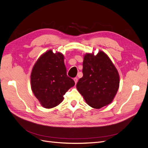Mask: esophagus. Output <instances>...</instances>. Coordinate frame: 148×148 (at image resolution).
Here are the masks:
<instances>
[{
	"instance_id": "obj_1",
	"label": "esophagus",
	"mask_w": 148,
	"mask_h": 148,
	"mask_svg": "<svg viewBox=\"0 0 148 148\" xmlns=\"http://www.w3.org/2000/svg\"><path fill=\"white\" fill-rule=\"evenodd\" d=\"M73 80H74V82H75V84H77V82H78V78H73Z\"/></svg>"
}]
</instances>
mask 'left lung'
<instances>
[{
    "label": "left lung",
    "instance_id": "1",
    "mask_svg": "<svg viewBox=\"0 0 148 148\" xmlns=\"http://www.w3.org/2000/svg\"><path fill=\"white\" fill-rule=\"evenodd\" d=\"M83 77L77 84L78 92L87 104L101 109L113 101L119 88L120 76L105 52L86 53L83 62Z\"/></svg>",
    "mask_w": 148,
    "mask_h": 148
}]
</instances>
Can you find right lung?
Instances as JSON below:
<instances>
[{
	"mask_svg": "<svg viewBox=\"0 0 148 148\" xmlns=\"http://www.w3.org/2000/svg\"><path fill=\"white\" fill-rule=\"evenodd\" d=\"M31 87L34 95L46 109L53 108L63 101L64 95L75 85L66 75L64 56L49 50L39 57L31 73Z\"/></svg>",
	"mask_w": 148,
	"mask_h": 148,
	"instance_id": "add662e5",
	"label": "right lung"
}]
</instances>
